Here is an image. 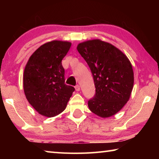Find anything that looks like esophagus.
<instances>
[{
	"label": "esophagus",
	"mask_w": 159,
	"mask_h": 159,
	"mask_svg": "<svg viewBox=\"0 0 159 159\" xmlns=\"http://www.w3.org/2000/svg\"><path fill=\"white\" fill-rule=\"evenodd\" d=\"M75 90H76V91H80V86L79 85H76V86H75Z\"/></svg>",
	"instance_id": "1"
}]
</instances>
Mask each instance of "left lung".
Wrapping results in <instances>:
<instances>
[{"mask_svg": "<svg viewBox=\"0 0 159 159\" xmlns=\"http://www.w3.org/2000/svg\"><path fill=\"white\" fill-rule=\"evenodd\" d=\"M77 50L89 66L96 88L88 101L90 110L102 118L115 115L127 103L133 88L130 60L118 48L99 39L80 43Z\"/></svg>", "mask_w": 159, "mask_h": 159, "instance_id": "8db88e82", "label": "left lung"}]
</instances>
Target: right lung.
<instances>
[{"mask_svg": "<svg viewBox=\"0 0 159 159\" xmlns=\"http://www.w3.org/2000/svg\"><path fill=\"white\" fill-rule=\"evenodd\" d=\"M71 43L52 41L40 46L26 63L23 76L26 98L36 111L54 117L66 109L74 88L65 84L61 60Z\"/></svg>", "mask_w": 159, "mask_h": 159, "instance_id": "right-lung-1", "label": "right lung"}]
</instances>
